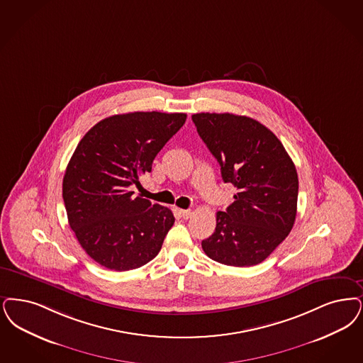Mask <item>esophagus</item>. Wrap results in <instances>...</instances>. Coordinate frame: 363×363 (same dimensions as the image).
Returning <instances> with one entry per match:
<instances>
[{
	"label": "esophagus",
	"instance_id": "obj_1",
	"mask_svg": "<svg viewBox=\"0 0 363 363\" xmlns=\"http://www.w3.org/2000/svg\"><path fill=\"white\" fill-rule=\"evenodd\" d=\"M191 209H181V216L184 218H189L191 216Z\"/></svg>",
	"mask_w": 363,
	"mask_h": 363
}]
</instances>
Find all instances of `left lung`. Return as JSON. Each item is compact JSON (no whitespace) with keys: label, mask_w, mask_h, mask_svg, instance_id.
I'll return each instance as SVG.
<instances>
[{"label":"left lung","mask_w":363,"mask_h":363,"mask_svg":"<svg viewBox=\"0 0 363 363\" xmlns=\"http://www.w3.org/2000/svg\"><path fill=\"white\" fill-rule=\"evenodd\" d=\"M191 120L218 160L224 182L238 193L203 240L213 261L247 267L264 261L289 235L297 213L296 166L276 135L259 121L233 113H196Z\"/></svg>","instance_id":"1"}]
</instances>
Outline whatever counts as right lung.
<instances>
[{"label": "right lung", "mask_w": 363, "mask_h": 363, "mask_svg": "<svg viewBox=\"0 0 363 363\" xmlns=\"http://www.w3.org/2000/svg\"><path fill=\"white\" fill-rule=\"evenodd\" d=\"M185 121V113L115 115L87 130L77 145L62 191L69 224L93 261L127 272L158 255L174 215L133 197L130 185L151 172L158 152Z\"/></svg>", "instance_id": "add662e5"}]
</instances>
